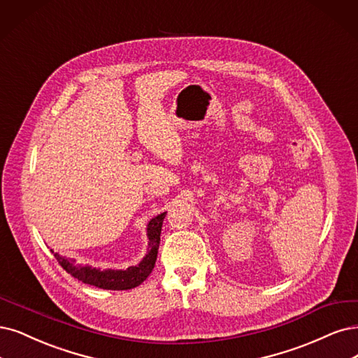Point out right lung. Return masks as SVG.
<instances>
[{
    "instance_id": "add662e5",
    "label": "right lung",
    "mask_w": 358,
    "mask_h": 358,
    "mask_svg": "<svg viewBox=\"0 0 358 358\" xmlns=\"http://www.w3.org/2000/svg\"><path fill=\"white\" fill-rule=\"evenodd\" d=\"M165 215L166 213H162L161 215H157L149 221L148 254H145V257L136 267H128L127 270H100L91 266H79V264H75L73 259H68L59 254H55V257L63 267V270H66V273H69L75 279L81 280L83 283L108 290H128L132 287H137L148 279L155 267L159 243H161V231Z\"/></svg>"
}]
</instances>
